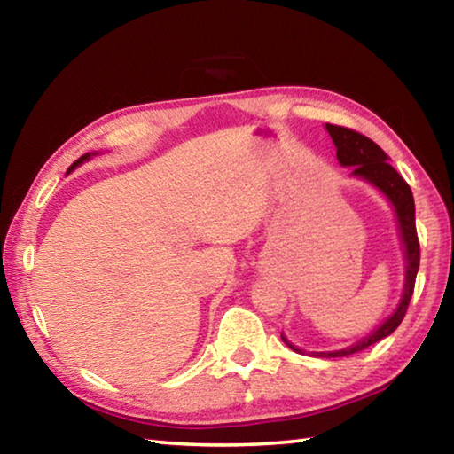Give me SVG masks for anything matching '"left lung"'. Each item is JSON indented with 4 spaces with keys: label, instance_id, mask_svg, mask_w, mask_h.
<instances>
[{
    "label": "left lung",
    "instance_id": "8db88e82",
    "mask_svg": "<svg viewBox=\"0 0 454 454\" xmlns=\"http://www.w3.org/2000/svg\"><path fill=\"white\" fill-rule=\"evenodd\" d=\"M326 129L336 145L338 162L342 166H355L352 168V174L374 184V186L380 188L384 194L388 196L390 202H393L398 216V224H401L403 242L406 246L404 296L401 304H398L396 312L384 322L379 330H374L371 336L364 338V340H360L358 344H355V347L342 348L336 352H317V356L340 358V356H350L355 355V352L372 347V344L382 340V338L393 334L398 328V325H401L406 310H409V304L414 292V282H417V272L420 264V244L417 236V224H414V198H412L411 186L404 182L403 176L388 164V156L382 152L380 145L374 144L371 137H366L364 134L356 132V129L334 126V124H326ZM282 340L288 344V348H292L294 352H301L298 348L292 347L284 336Z\"/></svg>",
    "mask_w": 454,
    "mask_h": 454
}]
</instances>
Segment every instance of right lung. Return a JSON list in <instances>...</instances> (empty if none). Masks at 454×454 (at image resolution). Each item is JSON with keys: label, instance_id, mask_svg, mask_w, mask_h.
<instances>
[{"label": "right lung", "instance_id": "1", "mask_svg": "<svg viewBox=\"0 0 454 454\" xmlns=\"http://www.w3.org/2000/svg\"><path fill=\"white\" fill-rule=\"evenodd\" d=\"M88 158H90V153H86V156H82L80 160H75V162H74V164L70 166V170H74V168H75V166H78V164H82V162H83V160H88Z\"/></svg>", "mask_w": 454, "mask_h": 454}]
</instances>
